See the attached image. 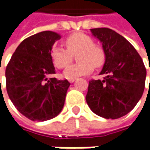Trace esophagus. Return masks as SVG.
Returning a JSON list of instances; mask_svg holds the SVG:
<instances>
[{
  "label": "esophagus",
  "mask_w": 150,
  "mask_h": 150,
  "mask_svg": "<svg viewBox=\"0 0 150 150\" xmlns=\"http://www.w3.org/2000/svg\"><path fill=\"white\" fill-rule=\"evenodd\" d=\"M71 83H74L75 81H76V78H70L69 80H68Z\"/></svg>",
  "instance_id": "1"
}]
</instances>
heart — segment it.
I'll list each match as a JSON object with an SVG mask.
<instances>
[{
	"label": "heart",
	"instance_id": "heart-1",
	"mask_svg": "<svg viewBox=\"0 0 150 150\" xmlns=\"http://www.w3.org/2000/svg\"><path fill=\"white\" fill-rule=\"evenodd\" d=\"M67 48L54 46L52 49V59L58 68H64L71 61L72 55L77 52L79 62L67 67L63 75L67 78H74L87 75L93 67H101L106 59L105 51L100 45L94 43L93 39L84 33H75L65 40Z\"/></svg>",
	"mask_w": 150,
	"mask_h": 150
}]
</instances>
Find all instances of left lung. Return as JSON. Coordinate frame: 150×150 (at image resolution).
Returning <instances> with one entry per match:
<instances>
[{
	"mask_svg": "<svg viewBox=\"0 0 150 150\" xmlns=\"http://www.w3.org/2000/svg\"><path fill=\"white\" fill-rule=\"evenodd\" d=\"M90 31L102 42L105 51L106 59L100 74L106 77L103 80L89 81L87 103L100 117L121 118L141 98L146 68L138 52L123 36L106 27Z\"/></svg>",
	"mask_w": 150,
	"mask_h": 150,
	"instance_id": "obj_1",
	"label": "left lung"
}]
</instances>
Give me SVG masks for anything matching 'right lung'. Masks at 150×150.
Instances as JSON below:
<instances>
[{
	"instance_id": "1",
	"label": "right lung",
	"mask_w": 150,
	"mask_h": 150,
	"mask_svg": "<svg viewBox=\"0 0 150 150\" xmlns=\"http://www.w3.org/2000/svg\"><path fill=\"white\" fill-rule=\"evenodd\" d=\"M59 34L39 32L23 40L6 68V91L19 112L32 121L57 116L64 106L70 83L56 78L51 52Z\"/></svg>"
}]
</instances>
